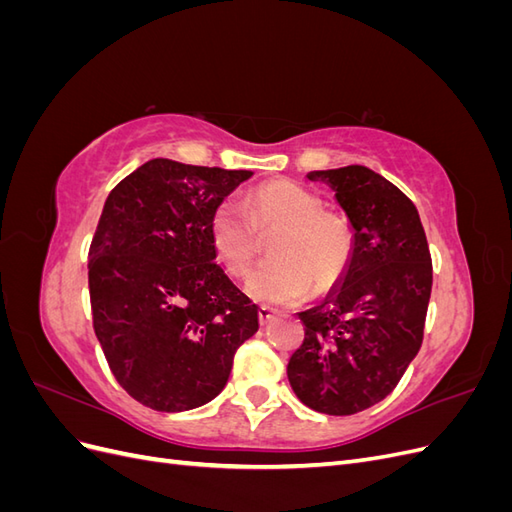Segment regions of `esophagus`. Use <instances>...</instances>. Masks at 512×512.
<instances>
[{
	"label": "esophagus",
	"instance_id": "34e87169",
	"mask_svg": "<svg viewBox=\"0 0 512 512\" xmlns=\"http://www.w3.org/2000/svg\"><path fill=\"white\" fill-rule=\"evenodd\" d=\"M273 318V307L269 305H260L258 307V320H260V327H265V324H269Z\"/></svg>",
	"mask_w": 512,
	"mask_h": 512
}]
</instances>
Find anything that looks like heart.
<instances>
[{
    "label": "heart",
    "mask_w": 512,
    "mask_h": 512,
    "mask_svg": "<svg viewBox=\"0 0 512 512\" xmlns=\"http://www.w3.org/2000/svg\"><path fill=\"white\" fill-rule=\"evenodd\" d=\"M269 241L273 258L247 282L254 299L294 303L312 290H329L342 280L354 254V228L342 213L327 211L322 198L292 181H269L213 209L209 241L232 277H245Z\"/></svg>",
    "instance_id": "obj_1"
}]
</instances>
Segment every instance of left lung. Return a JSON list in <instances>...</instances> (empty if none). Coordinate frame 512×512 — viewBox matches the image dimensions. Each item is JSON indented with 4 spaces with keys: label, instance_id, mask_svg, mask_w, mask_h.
Returning a JSON list of instances; mask_svg holds the SVG:
<instances>
[{
    "label": "left lung",
    "instance_id": "obj_1",
    "mask_svg": "<svg viewBox=\"0 0 512 512\" xmlns=\"http://www.w3.org/2000/svg\"><path fill=\"white\" fill-rule=\"evenodd\" d=\"M354 228V254L329 297L301 312L305 337L288 361L307 408L348 416L389 395L421 350L433 282L425 230L412 200L374 170H312Z\"/></svg>",
    "mask_w": 512,
    "mask_h": 512
}]
</instances>
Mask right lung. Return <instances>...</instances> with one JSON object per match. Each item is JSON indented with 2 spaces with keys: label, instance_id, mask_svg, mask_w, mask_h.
I'll list each match as a JSON object with an SVG mask.
<instances>
[{
  "label": "right lung",
  "instance_id": "right-lung-1",
  "mask_svg": "<svg viewBox=\"0 0 512 512\" xmlns=\"http://www.w3.org/2000/svg\"><path fill=\"white\" fill-rule=\"evenodd\" d=\"M250 177L156 158L106 198L87 265L94 331L121 389L151 410L209 404L258 331L209 241L213 209Z\"/></svg>",
  "mask_w": 512,
  "mask_h": 512
}]
</instances>
